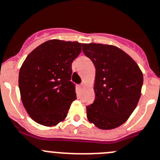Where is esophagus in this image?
I'll list each match as a JSON object with an SVG mask.
<instances>
[{
    "mask_svg": "<svg viewBox=\"0 0 160 160\" xmlns=\"http://www.w3.org/2000/svg\"><path fill=\"white\" fill-rule=\"evenodd\" d=\"M83 86H84V84H83V83H82V84L78 85V87L80 88V89H82V88H83Z\"/></svg>",
    "mask_w": 160,
    "mask_h": 160,
    "instance_id": "34e87169",
    "label": "esophagus"
}]
</instances>
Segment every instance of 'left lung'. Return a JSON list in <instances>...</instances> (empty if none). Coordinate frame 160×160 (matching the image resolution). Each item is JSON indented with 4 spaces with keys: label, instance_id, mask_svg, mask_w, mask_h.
<instances>
[{
    "label": "left lung",
    "instance_id": "left-lung-1",
    "mask_svg": "<svg viewBox=\"0 0 160 160\" xmlns=\"http://www.w3.org/2000/svg\"><path fill=\"white\" fill-rule=\"evenodd\" d=\"M82 51L96 68V97L93 103L86 106L88 120L101 129L117 128L138 104L143 74L134 60L115 46L83 43Z\"/></svg>",
    "mask_w": 160,
    "mask_h": 160
}]
</instances>
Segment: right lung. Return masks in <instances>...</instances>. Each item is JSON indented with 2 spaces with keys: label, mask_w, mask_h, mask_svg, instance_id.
<instances>
[{
  "label": "right lung",
  "mask_w": 160,
  "mask_h": 160,
  "mask_svg": "<svg viewBox=\"0 0 160 160\" xmlns=\"http://www.w3.org/2000/svg\"><path fill=\"white\" fill-rule=\"evenodd\" d=\"M82 44L51 39L27 56L19 73L23 105L30 117L44 126L56 125L67 116L76 99L75 84L70 81L72 62Z\"/></svg>",
  "instance_id": "add662e5"
}]
</instances>
